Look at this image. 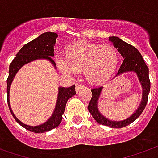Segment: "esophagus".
I'll use <instances>...</instances> for the list:
<instances>
[{"mask_svg": "<svg viewBox=\"0 0 158 158\" xmlns=\"http://www.w3.org/2000/svg\"><path fill=\"white\" fill-rule=\"evenodd\" d=\"M83 87H84L83 85L77 84V85H76V86H75V90H76V92H77V93H79V91H80V90H81V89H82Z\"/></svg>", "mask_w": 158, "mask_h": 158, "instance_id": "esophagus-1", "label": "esophagus"}]
</instances>
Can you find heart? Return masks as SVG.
I'll return each instance as SVG.
<instances>
[{
	"label": "heart",
	"mask_w": 158,
	"mask_h": 158,
	"mask_svg": "<svg viewBox=\"0 0 158 158\" xmlns=\"http://www.w3.org/2000/svg\"><path fill=\"white\" fill-rule=\"evenodd\" d=\"M118 63V53L110 44H96L87 40H78L68 45L65 58L59 60L62 72L76 74L83 70L89 83L97 85L110 79Z\"/></svg>",
	"instance_id": "heart-1"
}]
</instances>
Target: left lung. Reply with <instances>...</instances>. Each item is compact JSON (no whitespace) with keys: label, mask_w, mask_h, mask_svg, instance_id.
I'll list each match as a JSON object with an SVG mask.
<instances>
[{"label":"left lung","mask_w":158,"mask_h":158,"mask_svg":"<svg viewBox=\"0 0 158 158\" xmlns=\"http://www.w3.org/2000/svg\"><path fill=\"white\" fill-rule=\"evenodd\" d=\"M109 40L113 43V46L117 48V50L124 58V61L120 66L118 73L116 74V77L127 72L136 73L139 82L142 85V100L138 106V110L130 118L122 121H111L105 118L98 109V98L103 89V86H99V87L92 89L93 97L89 103L88 110L92 114L93 118L96 120L98 124L106 125L111 128H123L137 119L138 117L141 115V113L143 111L146 106L148 96H149L150 89H151V82L149 79V68L143 60L141 53L138 52V50L135 47L124 42L121 39L116 36L109 37Z\"/></svg>","instance_id":"1"}]
</instances>
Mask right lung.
Instances as JSON below:
<instances>
[{
	"label": "right lung",
	"instance_id": "add662e5",
	"mask_svg": "<svg viewBox=\"0 0 158 158\" xmlns=\"http://www.w3.org/2000/svg\"><path fill=\"white\" fill-rule=\"evenodd\" d=\"M58 34L52 32H47L40 34L39 37L34 39V40L30 41L24 45L19 52H17L16 57L12 61L9 65V72H8V77L7 79V104L9 110L11 111L12 115L15 118L16 122L20 124L22 127L32 132L35 133H43L51 131L52 129L56 128L59 124L61 123L62 115L65 112V105L67 100L76 94L75 92V85H72L71 87H59V93H58V98H57L56 106L53 110V113L51 118L45 123L37 125V126H30L27 124H23L20 120L16 118L11 107H10V102H9V92H10V86H11L12 81L17 73V72L20 70V67L29 63L31 61L40 60V59H45L48 60L52 63L53 66L56 68L55 62L53 61L52 57L54 55V49L53 47L56 42V39Z\"/></svg>",
	"mask_w": 158,
	"mask_h": 158
}]
</instances>
